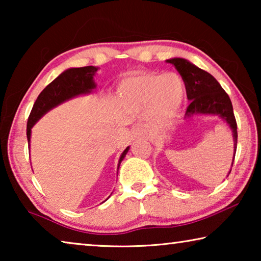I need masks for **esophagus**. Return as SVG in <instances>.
Returning <instances> with one entry per match:
<instances>
[{
  "instance_id": "34e87169",
  "label": "esophagus",
  "mask_w": 261,
  "mask_h": 261,
  "mask_svg": "<svg viewBox=\"0 0 261 261\" xmlns=\"http://www.w3.org/2000/svg\"><path fill=\"white\" fill-rule=\"evenodd\" d=\"M134 135L137 137H146L148 135V132L145 129H143V127H138V129H136L134 131Z\"/></svg>"
}]
</instances>
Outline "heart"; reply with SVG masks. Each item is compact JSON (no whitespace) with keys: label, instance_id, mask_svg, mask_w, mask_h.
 Instances as JSON below:
<instances>
[{"label":"heart","instance_id":"1","mask_svg":"<svg viewBox=\"0 0 261 261\" xmlns=\"http://www.w3.org/2000/svg\"><path fill=\"white\" fill-rule=\"evenodd\" d=\"M118 98L131 108H147L148 121L165 126L175 120L182 107L185 86L177 73L136 72L125 77L117 88Z\"/></svg>","mask_w":261,"mask_h":261}]
</instances>
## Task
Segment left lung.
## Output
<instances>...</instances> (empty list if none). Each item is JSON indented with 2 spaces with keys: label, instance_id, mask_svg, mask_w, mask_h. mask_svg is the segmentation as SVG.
<instances>
[{
  "label": "left lung",
  "instance_id": "left-lung-1",
  "mask_svg": "<svg viewBox=\"0 0 261 261\" xmlns=\"http://www.w3.org/2000/svg\"><path fill=\"white\" fill-rule=\"evenodd\" d=\"M167 62L174 65L184 82L187 96L190 100L185 115L187 116L198 114L220 115L231 127L233 134V148L236 154L237 123L230 98L226 91L221 87L219 82L211 73L196 67L187 60L171 59L167 60ZM235 154H233V159H235Z\"/></svg>",
  "mask_w": 261,
  "mask_h": 261
}]
</instances>
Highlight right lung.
<instances>
[{
    "instance_id": "right-lung-1",
    "label": "right lung",
    "mask_w": 261,
    "mask_h": 261,
    "mask_svg": "<svg viewBox=\"0 0 261 261\" xmlns=\"http://www.w3.org/2000/svg\"><path fill=\"white\" fill-rule=\"evenodd\" d=\"M96 70L98 69L92 67V65L68 69L67 71L61 73L59 77L54 79L49 85L43 88V91L39 94L38 99L35 100L28 120L26 136H28L29 141L31 139V129H32V126L48 110L64 102L65 100L71 99L79 94L90 93L93 90L95 87L93 76ZM127 151H129V147H126L124 152L122 153L120 161H118V168H120L121 162L126 155Z\"/></svg>"
}]
</instances>
